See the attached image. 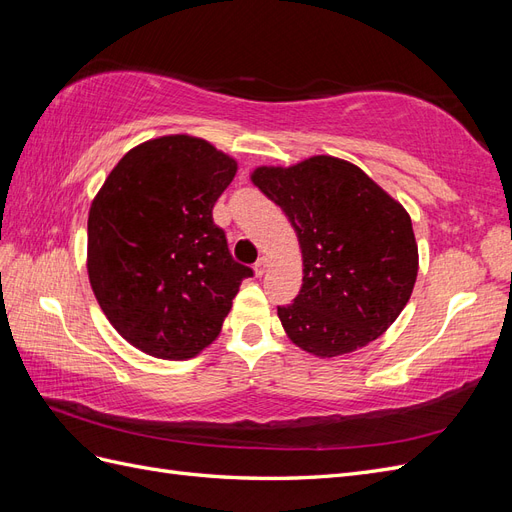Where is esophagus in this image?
<instances>
[{"label":"esophagus","mask_w":512,"mask_h":512,"mask_svg":"<svg viewBox=\"0 0 512 512\" xmlns=\"http://www.w3.org/2000/svg\"><path fill=\"white\" fill-rule=\"evenodd\" d=\"M267 269H269V258H267V256H260V258H258V262H256V265H254V271H256V275H258V277H262V275L267 273Z\"/></svg>","instance_id":"34e87169"}]
</instances>
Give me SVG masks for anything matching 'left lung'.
<instances>
[{"mask_svg":"<svg viewBox=\"0 0 512 512\" xmlns=\"http://www.w3.org/2000/svg\"><path fill=\"white\" fill-rule=\"evenodd\" d=\"M252 181L282 207L301 245L303 286L294 303L277 305L292 344L327 359L374 342L416 282L408 211L359 166L331 156L260 166Z\"/></svg>","mask_w":512,"mask_h":512,"instance_id":"obj_1","label":"left lung"}]
</instances>
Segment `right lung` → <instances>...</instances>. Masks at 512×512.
I'll use <instances>...</instances> for the list:
<instances>
[{"label":"right lung","mask_w":512,"mask_h":512,"mask_svg":"<svg viewBox=\"0 0 512 512\" xmlns=\"http://www.w3.org/2000/svg\"><path fill=\"white\" fill-rule=\"evenodd\" d=\"M237 162L203 138L134 147L106 177L87 220V271L117 333L151 356L192 359L222 331L254 271L230 256L213 205Z\"/></svg>","instance_id":"1"}]
</instances>
